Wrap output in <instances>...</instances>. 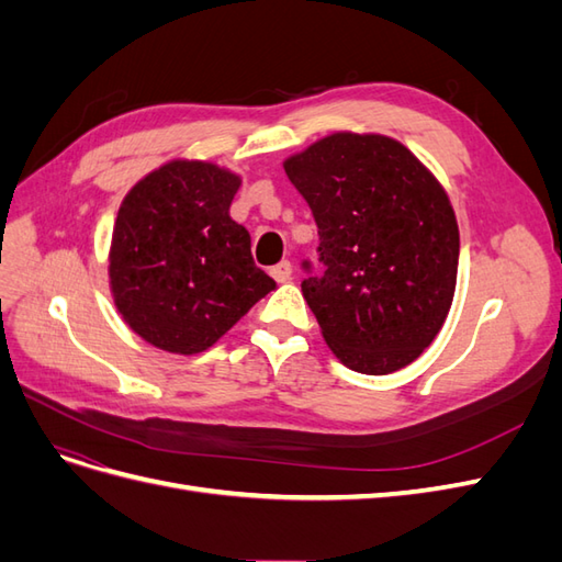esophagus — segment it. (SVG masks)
Returning <instances> with one entry per match:
<instances>
[{
    "instance_id": "obj_1",
    "label": "esophagus",
    "mask_w": 562,
    "mask_h": 562,
    "mask_svg": "<svg viewBox=\"0 0 562 562\" xmlns=\"http://www.w3.org/2000/svg\"><path fill=\"white\" fill-rule=\"evenodd\" d=\"M269 274L274 277V281H279V283L291 281V277H293V265L288 262V260H281L279 265H274V267L269 269Z\"/></svg>"
}]
</instances>
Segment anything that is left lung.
Masks as SVG:
<instances>
[{
	"mask_svg": "<svg viewBox=\"0 0 562 562\" xmlns=\"http://www.w3.org/2000/svg\"><path fill=\"white\" fill-rule=\"evenodd\" d=\"M283 168L318 227L326 271L304 279L302 295L328 347L363 375L413 363L454 295L459 229L446 190L411 149L375 133H333Z\"/></svg>",
	"mask_w": 562,
	"mask_h": 562,
	"instance_id": "obj_1",
	"label": "left lung"
}]
</instances>
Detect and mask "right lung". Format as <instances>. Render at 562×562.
I'll list each match as a JSON object with an SVG mask.
<instances>
[{
  "mask_svg": "<svg viewBox=\"0 0 562 562\" xmlns=\"http://www.w3.org/2000/svg\"><path fill=\"white\" fill-rule=\"evenodd\" d=\"M241 178L206 161H171L122 201L110 285L145 342L173 353L215 345L277 283L252 262L250 234L229 217Z\"/></svg>",
  "mask_w": 562,
  "mask_h": 562,
  "instance_id": "right-lung-1",
  "label": "right lung"
}]
</instances>
